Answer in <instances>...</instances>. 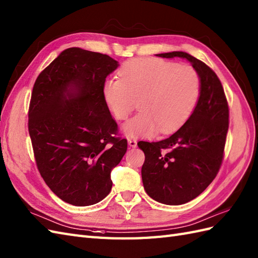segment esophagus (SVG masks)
Returning a JSON list of instances; mask_svg holds the SVG:
<instances>
[{"mask_svg": "<svg viewBox=\"0 0 258 258\" xmlns=\"http://www.w3.org/2000/svg\"><path fill=\"white\" fill-rule=\"evenodd\" d=\"M127 142H128V145H130L131 147L135 148V147L137 146V141H136L135 139H128Z\"/></svg>", "mask_w": 258, "mask_h": 258, "instance_id": "esophagus-1", "label": "esophagus"}]
</instances>
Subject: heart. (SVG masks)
<instances>
[{
  "instance_id": "obj_1",
  "label": "heart",
  "mask_w": 258,
  "mask_h": 258,
  "mask_svg": "<svg viewBox=\"0 0 258 258\" xmlns=\"http://www.w3.org/2000/svg\"><path fill=\"white\" fill-rule=\"evenodd\" d=\"M119 76L104 82L102 94L119 121L127 118L140 101L141 112L122 127L128 137L170 134L187 122L199 102L201 79L191 66L136 58L122 66Z\"/></svg>"
}]
</instances>
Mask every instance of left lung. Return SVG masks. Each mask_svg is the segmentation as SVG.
Masks as SVG:
<instances>
[{"label":"left lung","mask_w":258,"mask_h":258,"mask_svg":"<svg viewBox=\"0 0 258 258\" xmlns=\"http://www.w3.org/2000/svg\"><path fill=\"white\" fill-rule=\"evenodd\" d=\"M156 56L187 59L201 79L199 102L176 133L159 142L137 143L145 154L142 179L146 194L164 205H183L218 175L229 130V104L222 83L205 62L183 51Z\"/></svg>","instance_id":"obj_1"}]
</instances>
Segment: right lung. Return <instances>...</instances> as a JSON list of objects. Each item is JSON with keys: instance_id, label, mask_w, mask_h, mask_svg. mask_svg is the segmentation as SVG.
<instances>
[{"instance_id": "obj_1", "label": "right lung", "mask_w": 258, "mask_h": 258, "mask_svg": "<svg viewBox=\"0 0 258 258\" xmlns=\"http://www.w3.org/2000/svg\"><path fill=\"white\" fill-rule=\"evenodd\" d=\"M118 67L107 55L71 47L35 81L28 132L36 165L58 198L77 207L110 194L111 170L126 153L103 99L105 78Z\"/></svg>"}]
</instances>
